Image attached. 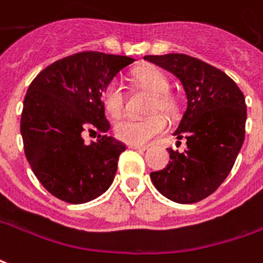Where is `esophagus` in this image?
Segmentation results:
<instances>
[{"instance_id":"1","label":"esophagus","mask_w":263,"mask_h":263,"mask_svg":"<svg viewBox=\"0 0 263 263\" xmlns=\"http://www.w3.org/2000/svg\"><path fill=\"white\" fill-rule=\"evenodd\" d=\"M128 148H131V149H138V151H145L148 146H142V145H128Z\"/></svg>"}]
</instances>
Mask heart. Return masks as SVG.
I'll list each match as a JSON object with an SVG mask.
<instances>
[{
	"mask_svg": "<svg viewBox=\"0 0 263 263\" xmlns=\"http://www.w3.org/2000/svg\"><path fill=\"white\" fill-rule=\"evenodd\" d=\"M135 85L152 93L149 112H161L166 118H175L179 112V102L174 93L170 92L168 77L154 67L138 68L132 72ZM102 105L111 117H119L124 111V92L117 81L109 82L102 92ZM165 128L162 117L151 115L148 118H122L115 122L114 131L118 139L126 144L142 145L159 135Z\"/></svg>",
	"mask_w": 263,
	"mask_h": 263,
	"instance_id": "obj_1",
	"label": "heart"
}]
</instances>
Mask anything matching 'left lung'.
I'll list each match as a JSON object with an SVG mask.
<instances>
[{
	"label": "left lung",
	"mask_w": 263,
	"mask_h": 263,
	"mask_svg": "<svg viewBox=\"0 0 263 263\" xmlns=\"http://www.w3.org/2000/svg\"><path fill=\"white\" fill-rule=\"evenodd\" d=\"M144 60L172 72L186 93V108L174 132L186 141V148H168L170 162L151 172V181L171 201L195 203L214 194L234 166L245 139V97L223 71L194 57L145 55Z\"/></svg>",
	"instance_id": "left-lung-1"
}]
</instances>
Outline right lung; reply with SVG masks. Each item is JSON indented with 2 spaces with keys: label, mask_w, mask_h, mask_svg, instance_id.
Here are the masks:
<instances>
[{
  "label": "right lung",
  "mask_w": 263,
  "mask_h": 263,
  "mask_svg": "<svg viewBox=\"0 0 263 263\" xmlns=\"http://www.w3.org/2000/svg\"><path fill=\"white\" fill-rule=\"evenodd\" d=\"M134 61L84 51L55 61L31 82L21 114L24 151L38 181L55 198L84 203L111 186L126 146L106 135L111 125L102 92ZM85 132H98L97 142L85 144Z\"/></svg>",
  "instance_id": "obj_1"
}]
</instances>
